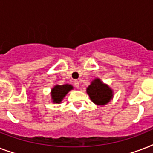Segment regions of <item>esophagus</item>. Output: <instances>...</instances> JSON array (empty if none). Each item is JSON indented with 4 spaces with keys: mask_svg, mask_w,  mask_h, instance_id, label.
Returning a JSON list of instances; mask_svg holds the SVG:
<instances>
[{
    "mask_svg": "<svg viewBox=\"0 0 153 153\" xmlns=\"http://www.w3.org/2000/svg\"><path fill=\"white\" fill-rule=\"evenodd\" d=\"M74 86H75V87H77V88H79V86H80V85H79V82L78 81V80H75V81L74 82Z\"/></svg>",
    "mask_w": 153,
    "mask_h": 153,
    "instance_id": "34e87169",
    "label": "esophagus"
}]
</instances>
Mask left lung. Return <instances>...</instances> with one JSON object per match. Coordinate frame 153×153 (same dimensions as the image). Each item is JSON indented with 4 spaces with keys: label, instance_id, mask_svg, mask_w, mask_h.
Returning a JSON list of instances; mask_svg holds the SVG:
<instances>
[{
    "label": "left lung",
    "instance_id": "8db88e82",
    "mask_svg": "<svg viewBox=\"0 0 153 153\" xmlns=\"http://www.w3.org/2000/svg\"><path fill=\"white\" fill-rule=\"evenodd\" d=\"M86 93L92 102L97 105H105L114 97V91L109 85L104 83L99 78H96L86 88Z\"/></svg>",
    "mask_w": 153,
    "mask_h": 153
}]
</instances>
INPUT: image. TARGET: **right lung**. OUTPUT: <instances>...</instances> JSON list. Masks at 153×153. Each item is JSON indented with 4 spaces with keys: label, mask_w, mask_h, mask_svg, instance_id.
<instances>
[{
    "label": "right lung",
    "mask_w": 153,
    "mask_h": 153,
    "mask_svg": "<svg viewBox=\"0 0 153 153\" xmlns=\"http://www.w3.org/2000/svg\"><path fill=\"white\" fill-rule=\"evenodd\" d=\"M74 87L71 84L64 85H55L51 90V99L54 104H60L69 91Z\"/></svg>",
    "instance_id": "add662e5"
}]
</instances>
